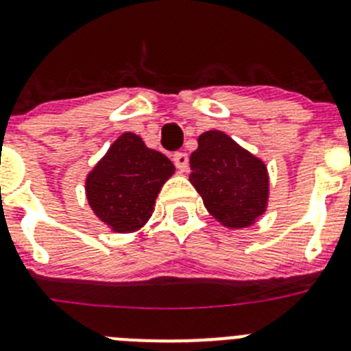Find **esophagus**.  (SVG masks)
I'll return each instance as SVG.
<instances>
[{
    "instance_id": "34e87169",
    "label": "esophagus",
    "mask_w": 351,
    "mask_h": 351,
    "mask_svg": "<svg viewBox=\"0 0 351 351\" xmlns=\"http://www.w3.org/2000/svg\"><path fill=\"white\" fill-rule=\"evenodd\" d=\"M173 163H176V167H178L181 172H186L188 163H190V158H188V154L186 153H176L173 154Z\"/></svg>"
}]
</instances>
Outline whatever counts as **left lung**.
<instances>
[{
	"label": "left lung",
	"instance_id": "8db88e82",
	"mask_svg": "<svg viewBox=\"0 0 351 351\" xmlns=\"http://www.w3.org/2000/svg\"><path fill=\"white\" fill-rule=\"evenodd\" d=\"M190 167V182L204 206L226 228L253 225L267 209V167L226 133H202Z\"/></svg>",
	"mask_w": 351,
	"mask_h": 351
}]
</instances>
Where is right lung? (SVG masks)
Segmentation results:
<instances>
[{
	"mask_svg": "<svg viewBox=\"0 0 351 351\" xmlns=\"http://www.w3.org/2000/svg\"><path fill=\"white\" fill-rule=\"evenodd\" d=\"M176 172L172 161L138 135L123 133L86 178V197L100 221L117 234L141 230L161 186Z\"/></svg>",
	"mask_w": 351,
	"mask_h": 351,
	"instance_id": "obj_1",
	"label": "right lung"
}]
</instances>
